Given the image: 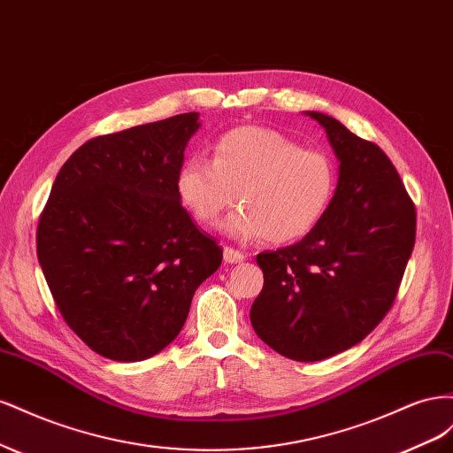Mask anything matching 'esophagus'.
<instances>
[{
  "label": "esophagus",
  "instance_id": "esophagus-1",
  "mask_svg": "<svg viewBox=\"0 0 453 453\" xmlns=\"http://www.w3.org/2000/svg\"><path fill=\"white\" fill-rule=\"evenodd\" d=\"M223 257H225V263H228V265H238V263H243V260H245V255L242 251H236L232 248H225Z\"/></svg>",
  "mask_w": 453,
  "mask_h": 453
}]
</instances>
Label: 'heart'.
I'll return each instance as SVG.
<instances>
[{"label": "heart", "instance_id": "obj_1", "mask_svg": "<svg viewBox=\"0 0 453 453\" xmlns=\"http://www.w3.org/2000/svg\"><path fill=\"white\" fill-rule=\"evenodd\" d=\"M177 196L200 225L221 223L226 236L250 243H287L319 223L336 190V168L321 150L303 149L278 130L240 127L213 147L211 162L187 158L175 177Z\"/></svg>", "mask_w": 453, "mask_h": 453}]
</instances>
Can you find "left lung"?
<instances>
[{
	"label": "left lung",
	"mask_w": 453,
	"mask_h": 453,
	"mask_svg": "<svg viewBox=\"0 0 453 453\" xmlns=\"http://www.w3.org/2000/svg\"><path fill=\"white\" fill-rule=\"evenodd\" d=\"M304 115L340 162L336 190L303 240L257 255L265 287L250 318L273 351L311 363L359 344L388 313L414 250L416 208L378 145L334 117Z\"/></svg>",
	"instance_id": "8db88e82"
}]
</instances>
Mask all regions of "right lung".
<instances>
[{
	"label": "right lung",
	"mask_w": 453,
	"mask_h": 453,
	"mask_svg": "<svg viewBox=\"0 0 453 453\" xmlns=\"http://www.w3.org/2000/svg\"><path fill=\"white\" fill-rule=\"evenodd\" d=\"M200 113L81 145L54 180L37 258L62 318L104 357L134 363L175 340L223 250L195 225L175 177Z\"/></svg>",
	"instance_id": "right-lung-1"
}]
</instances>
